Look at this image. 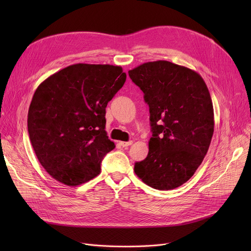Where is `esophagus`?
Returning <instances> with one entry per match:
<instances>
[{
    "instance_id": "esophagus-1",
    "label": "esophagus",
    "mask_w": 251,
    "mask_h": 251,
    "mask_svg": "<svg viewBox=\"0 0 251 251\" xmlns=\"http://www.w3.org/2000/svg\"><path fill=\"white\" fill-rule=\"evenodd\" d=\"M132 143H133V141H131V140L130 141H120V144L123 148H127V147L131 146Z\"/></svg>"
}]
</instances>
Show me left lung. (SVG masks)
Wrapping results in <instances>:
<instances>
[{
  "mask_svg": "<svg viewBox=\"0 0 251 251\" xmlns=\"http://www.w3.org/2000/svg\"><path fill=\"white\" fill-rule=\"evenodd\" d=\"M150 107L149 154L134 165L149 186L171 190L187 182L202 163L214 134V108L202 77L169 61L129 70Z\"/></svg>",
  "mask_w": 251,
  "mask_h": 251,
  "instance_id": "obj_1",
  "label": "left lung"
}]
</instances>
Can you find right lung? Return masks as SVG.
Wrapping results in <instances>:
<instances>
[{
  "label": "right lung",
  "instance_id": "add662e5",
  "mask_svg": "<svg viewBox=\"0 0 251 251\" xmlns=\"http://www.w3.org/2000/svg\"><path fill=\"white\" fill-rule=\"evenodd\" d=\"M126 81L120 66L74 64L36 88L27 127L41 165L55 180L77 186L97 177L115 149L105 132V107Z\"/></svg>",
  "mask_w": 251,
  "mask_h": 251
}]
</instances>
